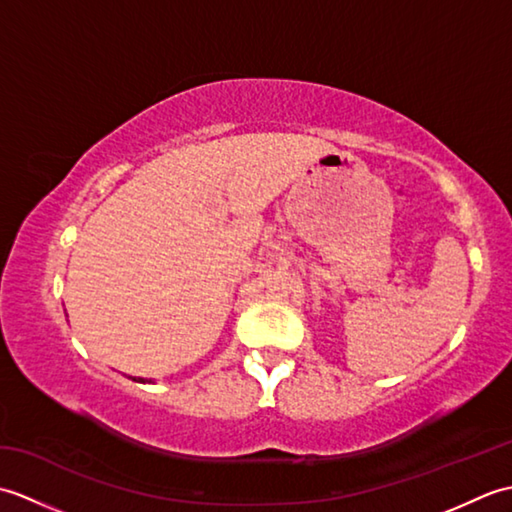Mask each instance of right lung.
<instances>
[{
	"instance_id": "obj_1",
	"label": "right lung",
	"mask_w": 512,
	"mask_h": 512,
	"mask_svg": "<svg viewBox=\"0 0 512 512\" xmlns=\"http://www.w3.org/2000/svg\"><path fill=\"white\" fill-rule=\"evenodd\" d=\"M140 383H145V380H143V378H140Z\"/></svg>"
}]
</instances>
